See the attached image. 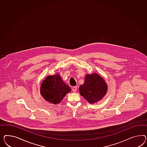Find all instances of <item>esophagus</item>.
I'll return each mask as SVG.
<instances>
[{"instance_id": "34e87169", "label": "esophagus", "mask_w": 147, "mask_h": 147, "mask_svg": "<svg viewBox=\"0 0 147 147\" xmlns=\"http://www.w3.org/2000/svg\"><path fill=\"white\" fill-rule=\"evenodd\" d=\"M77 89H78L77 87L76 86H74V87L72 88V90H73V92H76L77 90Z\"/></svg>"}]
</instances>
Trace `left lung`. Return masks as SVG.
Masks as SVG:
<instances>
[{"label":"left lung","instance_id":"8db88e82","mask_svg":"<svg viewBox=\"0 0 147 147\" xmlns=\"http://www.w3.org/2000/svg\"><path fill=\"white\" fill-rule=\"evenodd\" d=\"M107 84L103 79L96 73L87 74L85 81L79 88L80 95L90 103H95L102 99L107 93Z\"/></svg>","mask_w":147,"mask_h":147}]
</instances>
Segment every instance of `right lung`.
Wrapping results in <instances>:
<instances>
[{
    "instance_id": "add662e5",
    "label": "right lung",
    "mask_w": 147,
    "mask_h": 147,
    "mask_svg": "<svg viewBox=\"0 0 147 147\" xmlns=\"http://www.w3.org/2000/svg\"><path fill=\"white\" fill-rule=\"evenodd\" d=\"M71 88L65 84L59 74L48 76L40 87V94L44 98L52 104L59 103Z\"/></svg>"
}]
</instances>
